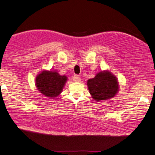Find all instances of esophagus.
<instances>
[{
	"instance_id": "34e87169",
	"label": "esophagus",
	"mask_w": 155,
	"mask_h": 155,
	"mask_svg": "<svg viewBox=\"0 0 155 155\" xmlns=\"http://www.w3.org/2000/svg\"><path fill=\"white\" fill-rule=\"evenodd\" d=\"M73 81H75V82H80L81 77L77 74H75L74 75V77H73Z\"/></svg>"
}]
</instances>
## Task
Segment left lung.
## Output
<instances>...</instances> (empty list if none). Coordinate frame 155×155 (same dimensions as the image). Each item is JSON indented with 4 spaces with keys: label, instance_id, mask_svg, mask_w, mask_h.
<instances>
[{
    "label": "left lung",
    "instance_id": "1",
    "mask_svg": "<svg viewBox=\"0 0 155 155\" xmlns=\"http://www.w3.org/2000/svg\"><path fill=\"white\" fill-rule=\"evenodd\" d=\"M89 93L95 100H106L114 97L119 89L117 78L108 71L99 72L87 81Z\"/></svg>",
    "mask_w": 155,
    "mask_h": 155
}]
</instances>
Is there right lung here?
Segmentation results:
<instances>
[{"label":"right lung","instance_id":"right-lung-1","mask_svg":"<svg viewBox=\"0 0 155 155\" xmlns=\"http://www.w3.org/2000/svg\"><path fill=\"white\" fill-rule=\"evenodd\" d=\"M66 76H61L53 71H43L36 78V85L41 94L49 97H55L60 94L64 84Z\"/></svg>","mask_w":155,"mask_h":155}]
</instances>
